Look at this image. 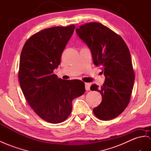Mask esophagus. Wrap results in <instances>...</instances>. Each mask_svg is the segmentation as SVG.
I'll return each instance as SVG.
<instances>
[{
	"label": "esophagus",
	"mask_w": 151,
	"mask_h": 151,
	"mask_svg": "<svg viewBox=\"0 0 151 151\" xmlns=\"http://www.w3.org/2000/svg\"><path fill=\"white\" fill-rule=\"evenodd\" d=\"M90 87H91V85L88 83H86V84H85V87H86V91H89Z\"/></svg>",
	"instance_id": "1"
}]
</instances>
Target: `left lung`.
<instances>
[{"label":"left lung","instance_id":"8db88e82","mask_svg":"<svg viewBox=\"0 0 151 151\" xmlns=\"http://www.w3.org/2000/svg\"><path fill=\"white\" fill-rule=\"evenodd\" d=\"M77 34L91 50L94 64L100 66L105 76L101 88L91 86L102 96V101L93 113L99 119L109 121L121 114L130 101L134 73L129 50L119 34L98 22L82 25Z\"/></svg>","mask_w":151,"mask_h":151}]
</instances>
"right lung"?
Instances as JSON below:
<instances>
[{
	"label": "right lung",
	"instance_id": "1",
	"mask_svg": "<svg viewBox=\"0 0 151 151\" xmlns=\"http://www.w3.org/2000/svg\"><path fill=\"white\" fill-rule=\"evenodd\" d=\"M75 28L71 25L42 30L27 40L21 52L18 78L22 91L34 112L50 123L67 119L73 100L86 92L82 81L62 80L53 74Z\"/></svg>",
	"mask_w": 151,
	"mask_h": 151
}]
</instances>
